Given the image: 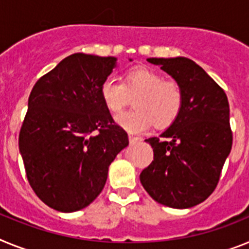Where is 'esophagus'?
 <instances>
[{"label": "esophagus", "instance_id": "esophagus-1", "mask_svg": "<svg viewBox=\"0 0 249 249\" xmlns=\"http://www.w3.org/2000/svg\"><path fill=\"white\" fill-rule=\"evenodd\" d=\"M140 138H138V137H134V135H129V142H131V144H134V142H140Z\"/></svg>", "mask_w": 249, "mask_h": 249}]
</instances>
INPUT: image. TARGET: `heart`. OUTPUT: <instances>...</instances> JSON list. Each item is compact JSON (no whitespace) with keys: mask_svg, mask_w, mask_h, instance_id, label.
Wrapping results in <instances>:
<instances>
[{"mask_svg":"<svg viewBox=\"0 0 249 249\" xmlns=\"http://www.w3.org/2000/svg\"><path fill=\"white\" fill-rule=\"evenodd\" d=\"M100 95L104 105L111 112H118L135 100L134 111L116 115L119 126L131 134L145 131L154 123L165 127L172 124L181 110L183 91L176 80H165L160 72L146 66H135L125 72V83L107 77L101 83Z\"/></svg>","mask_w":249,"mask_h":249,"instance_id":"heart-1","label":"heart"}]
</instances>
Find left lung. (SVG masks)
I'll use <instances>...</instances> for the list:
<instances>
[{
    "label": "left lung",
    "instance_id": "1",
    "mask_svg": "<svg viewBox=\"0 0 249 249\" xmlns=\"http://www.w3.org/2000/svg\"><path fill=\"white\" fill-rule=\"evenodd\" d=\"M176 80L183 91L178 118L160 138H149L154 160L140 173L149 196L170 208L204 202L215 189L232 149L226 92L187 57L148 59Z\"/></svg>",
    "mask_w": 249,
    "mask_h": 249
}]
</instances>
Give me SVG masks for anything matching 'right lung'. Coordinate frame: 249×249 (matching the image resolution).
<instances>
[{
  "label": "right lung",
  "mask_w": 249,
  "mask_h": 249,
  "mask_svg": "<svg viewBox=\"0 0 249 249\" xmlns=\"http://www.w3.org/2000/svg\"><path fill=\"white\" fill-rule=\"evenodd\" d=\"M114 68L112 56L72 53L30 94L18 146L30 185L55 211L71 213L94 202L110 164L129 144L100 95Z\"/></svg>",
  "instance_id": "obj_1"
}]
</instances>
